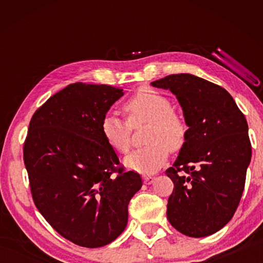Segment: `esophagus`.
<instances>
[{
	"mask_svg": "<svg viewBox=\"0 0 263 263\" xmlns=\"http://www.w3.org/2000/svg\"><path fill=\"white\" fill-rule=\"evenodd\" d=\"M144 179V183L145 184H152L154 182V177L153 176H144L142 177Z\"/></svg>",
	"mask_w": 263,
	"mask_h": 263,
	"instance_id": "esophagus-1",
	"label": "esophagus"
}]
</instances>
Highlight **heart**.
<instances>
[{
	"label": "heart",
	"mask_w": 263,
	"mask_h": 263,
	"mask_svg": "<svg viewBox=\"0 0 263 263\" xmlns=\"http://www.w3.org/2000/svg\"><path fill=\"white\" fill-rule=\"evenodd\" d=\"M124 111L127 122L108 114L102 119L101 131L110 147L124 154L131 147L132 126L148 123L145 136L147 145L133 151L124 159L128 169L153 173L166 162L169 149L174 152L184 145L186 126L183 119L172 110L171 101L154 89H138L125 102Z\"/></svg>",
	"instance_id": "b5f03b06"
}]
</instances>
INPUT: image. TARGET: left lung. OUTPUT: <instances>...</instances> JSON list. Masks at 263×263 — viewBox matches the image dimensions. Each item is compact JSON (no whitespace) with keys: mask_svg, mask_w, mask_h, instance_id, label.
Here are the masks:
<instances>
[{"mask_svg":"<svg viewBox=\"0 0 263 263\" xmlns=\"http://www.w3.org/2000/svg\"><path fill=\"white\" fill-rule=\"evenodd\" d=\"M151 84L176 96L189 127L166 171L174 183L167 218L182 234L208 237L231 220L242 196L252 158L247 121L224 88L193 74Z\"/></svg>","mask_w":263,"mask_h":263,"instance_id":"left-lung-1","label":"left lung"}]
</instances>
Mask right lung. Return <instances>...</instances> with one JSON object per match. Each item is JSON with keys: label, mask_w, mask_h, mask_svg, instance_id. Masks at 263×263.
Returning <instances> with one entry per match:
<instances>
[{"label": "right lung", "mask_w": 263, "mask_h": 263, "mask_svg": "<svg viewBox=\"0 0 263 263\" xmlns=\"http://www.w3.org/2000/svg\"><path fill=\"white\" fill-rule=\"evenodd\" d=\"M124 95L106 84H69L31 118L24 163L35 206L53 229L79 246L97 248L127 225L140 175L117 167L101 123Z\"/></svg>", "instance_id": "right-lung-1"}]
</instances>
